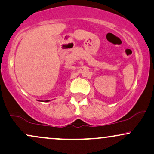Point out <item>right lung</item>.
Here are the masks:
<instances>
[{"label":"right lung","mask_w":154,"mask_h":154,"mask_svg":"<svg viewBox=\"0 0 154 154\" xmlns=\"http://www.w3.org/2000/svg\"><path fill=\"white\" fill-rule=\"evenodd\" d=\"M44 101H45V102H48V101H50V100H44Z\"/></svg>","instance_id":"obj_1"}]
</instances>
